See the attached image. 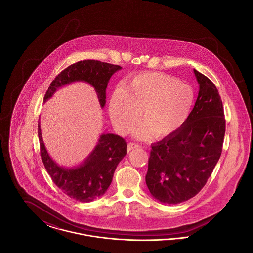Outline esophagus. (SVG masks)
Instances as JSON below:
<instances>
[{
    "instance_id": "34e87169",
    "label": "esophagus",
    "mask_w": 253,
    "mask_h": 253,
    "mask_svg": "<svg viewBox=\"0 0 253 253\" xmlns=\"http://www.w3.org/2000/svg\"><path fill=\"white\" fill-rule=\"evenodd\" d=\"M139 147H140L139 145L134 144V143L130 142V143H128V146H127V151L131 152L133 149H136V148H139Z\"/></svg>"
}]
</instances>
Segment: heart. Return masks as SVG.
Wrapping results in <instances>:
<instances>
[{
    "instance_id": "1",
    "label": "heart",
    "mask_w": 253,
    "mask_h": 253,
    "mask_svg": "<svg viewBox=\"0 0 253 253\" xmlns=\"http://www.w3.org/2000/svg\"><path fill=\"white\" fill-rule=\"evenodd\" d=\"M194 105V91L189 84L163 73L147 72L126 82L110 97L109 115L121 133H126L139 120L144 123L134 132L138 138L153 133L164 138L177 132L188 121Z\"/></svg>"
}]
</instances>
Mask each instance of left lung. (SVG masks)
<instances>
[{"label": "left lung", "instance_id": "obj_1", "mask_svg": "<svg viewBox=\"0 0 253 253\" xmlns=\"http://www.w3.org/2000/svg\"><path fill=\"white\" fill-rule=\"evenodd\" d=\"M199 92L192 113L177 132L152 144L146 184L161 203L178 204L196 195L220 158L226 121L216 86L193 69Z\"/></svg>", "mask_w": 253, "mask_h": 253}]
</instances>
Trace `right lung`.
Returning a JSON list of instances; mask_svg holds the SVG:
<instances>
[{
	"label": "right lung",
	"instance_id": "obj_1",
	"mask_svg": "<svg viewBox=\"0 0 253 253\" xmlns=\"http://www.w3.org/2000/svg\"><path fill=\"white\" fill-rule=\"evenodd\" d=\"M122 67L98 60H85L68 66L51 83L43 98L46 102L61 87L83 82L94 87L100 107L106 103V88L111 77ZM41 157L56 186L63 193L80 202H92L101 197L112 182L118 164L126 156L125 140L115 133L100 134L96 147L83 163L74 167H62L56 163L44 146L38 124Z\"/></svg>",
	"mask_w": 253,
	"mask_h": 253
}]
</instances>
